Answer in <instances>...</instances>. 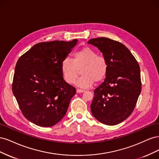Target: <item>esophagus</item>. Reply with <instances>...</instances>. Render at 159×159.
Returning a JSON list of instances; mask_svg holds the SVG:
<instances>
[{
    "label": "esophagus",
    "instance_id": "esophagus-1",
    "mask_svg": "<svg viewBox=\"0 0 159 159\" xmlns=\"http://www.w3.org/2000/svg\"><path fill=\"white\" fill-rule=\"evenodd\" d=\"M76 91H77V93H84L85 91H84V89H77Z\"/></svg>",
    "mask_w": 159,
    "mask_h": 159
}]
</instances>
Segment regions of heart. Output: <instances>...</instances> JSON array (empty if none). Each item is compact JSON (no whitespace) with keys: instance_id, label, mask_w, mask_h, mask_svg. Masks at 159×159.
Masks as SVG:
<instances>
[{"instance_id":"obj_1","label":"heart","mask_w":159,"mask_h":159,"mask_svg":"<svg viewBox=\"0 0 159 159\" xmlns=\"http://www.w3.org/2000/svg\"><path fill=\"white\" fill-rule=\"evenodd\" d=\"M83 75L77 82L82 88L92 85L94 81L99 83L106 77L108 64L104 57L98 56V53L89 47H85L74 53L72 60L64 58L61 61L60 69L65 81L73 84L79 75V70Z\"/></svg>"}]
</instances>
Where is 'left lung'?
Masks as SVG:
<instances>
[{"instance_id": "1", "label": "left lung", "mask_w": 159, "mask_h": 159, "mask_svg": "<svg viewBox=\"0 0 159 159\" xmlns=\"http://www.w3.org/2000/svg\"><path fill=\"white\" fill-rule=\"evenodd\" d=\"M106 59L108 70L103 82L94 90L91 111L107 125L125 120L135 107L141 91L140 67L127 48L107 38L90 39Z\"/></svg>"}]
</instances>
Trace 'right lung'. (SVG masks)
Segmentation results:
<instances>
[{
	"label": "right lung",
	"mask_w": 159,
	"mask_h": 159,
	"mask_svg": "<svg viewBox=\"0 0 159 159\" xmlns=\"http://www.w3.org/2000/svg\"><path fill=\"white\" fill-rule=\"evenodd\" d=\"M77 43H38L17 61L12 92L24 116L36 125L52 127L65 116L75 89L64 80L60 64Z\"/></svg>",
	"instance_id": "right-lung-1"
}]
</instances>
